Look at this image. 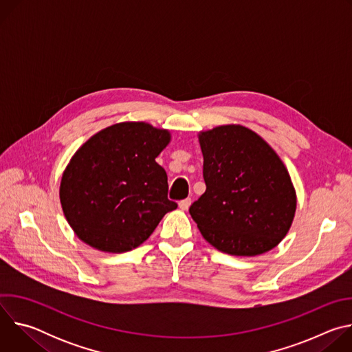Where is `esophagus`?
<instances>
[{"instance_id": "esophagus-1", "label": "esophagus", "mask_w": 352, "mask_h": 352, "mask_svg": "<svg viewBox=\"0 0 352 352\" xmlns=\"http://www.w3.org/2000/svg\"><path fill=\"white\" fill-rule=\"evenodd\" d=\"M190 204H192L190 197H186V199L181 200V202L178 204V206H179V209H181V210H188V209H189V206H190Z\"/></svg>"}]
</instances>
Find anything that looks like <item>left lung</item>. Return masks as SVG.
Here are the masks:
<instances>
[{
  "mask_svg": "<svg viewBox=\"0 0 352 352\" xmlns=\"http://www.w3.org/2000/svg\"><path fill=\"white\" fill-rule=\"evenodd\" d=\"M205 193L189 208L204 238L234 256L267 252L287 235L296 209L289 174L274 150L242 125L199 135Z\"/></svg>",
  "mask_w": 352,
  "mask_h": 352,
  "instance_id": "obj_1",
  "label": "left lung"
}]
</instances>
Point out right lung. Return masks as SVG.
<instances>
[{
    "label": "right lung",
    "instance_id": "1",
    "mask_svg": "<svg viewBox=\"0 0 352 352\" xmlns=\"http://www.w3.org/2000/svg\"><path fill=\"white\" fill-rule=\"evenodd\" d=\"M171 136L146 122H121L93 135L67 166L60 200L79 239L122 254L143 243L166 213V170L156 157Z\"/></svg>",
    "mask_w": 352,
    "mask_h": 352
}]
</instances>
